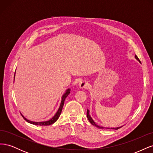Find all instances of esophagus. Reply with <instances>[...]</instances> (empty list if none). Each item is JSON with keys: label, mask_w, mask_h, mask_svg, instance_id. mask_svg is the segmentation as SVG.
<instances>
[{"label": "esophagus", "mask_w": 153, "mask_h": 153, "mask_svg": "<svg viewBox=\"0 0 153 153\" xmlns=\"http://www.w3.org/2000/svg\"><path fill=\"white\" fill-rule=\"evenodd\" d=\"M89 86V84L86 82V81H82L81 82L79 85H78V87H79L80 89H86V88L88 87Z\"/></svg>", "instance_id": "34e87169"}]
</instances>
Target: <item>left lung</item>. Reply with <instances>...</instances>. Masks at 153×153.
Masks as SVG:
<instances>
[{
    "label": "left lung",
    "instance_id": "8db88e82",
    "mask_svg": "<svg viewBox=\"0 0 153 153\" xmlns=\"http://www.w3.org/2000/svg\"><path fill=\"white\" fill-rule=\"evenodd\" d=\"M135 59L137 60V61H139V62H140V61L139 60V59L138 58V57L137 56V55H135ZM87 118H88V120H89V122L93 125V126H96V127H97V128H100V129H103V128H106V129H110L109 128H105V127H103V126H98V124H96V123L94 121V120L92 119V117H91V115H90V114H89V110L87 109ZM121 127H122V126H121ZM121 127H117V128H110L111 129H119Z\"/></svg>",
    "mask_w": 153,
    "mask_h": 153
}]
</instances>
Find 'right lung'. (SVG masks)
<instances>
[{
	"mask_svg": "<svg viewBox=\"0 0 153 153\" xmlns=\"http://www.w3.org/2000/svg\"><path fill=\"white\" fill-rule=\"evenodd\" d=\"M14 80H15V76H14ZM70 91H71L70 89H68L65 91V92H64V94L62 96L61 105H60V106H59V108L57 110V112H56V114L54 115V116L52 118H51L50 120H48V121H43V122H34V121H30V120H29V119H27L22 114V116L23 117V118H24L25 120L27 122H28L29 123H30L32 124L38 125V126H48V125H51V124H53L55 122L57 121V120L59 119L60 115H61L62 108H63V106H64V101H65V99H66V97L69 94V93H70Z\"/></svg>",
	"mask_w": 153,
	"mask_h": 153,
	"instance_id": "obj_1",
	"label": "right lung"
}]
</instances>
